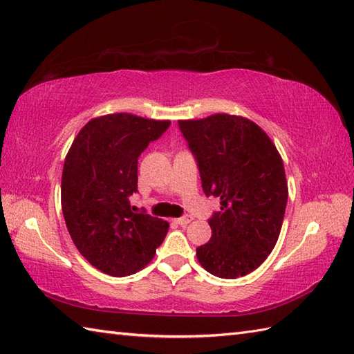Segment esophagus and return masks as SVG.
<instances>
[{
  "label": "esophagus",
  "mask_w": 354,
  "mask_h": 354,
  "mask_svg": "<svg viewBox=\"0 0 354 354\" xmlns=\"http://www.w3.org/2000/svg\"><path fill=\"white\" fill-rule=\"evenodd\" d=\"M178 225H181V227H185V225H189L192 222V216H183V217H178L175 221Z\"/></svg>",
  "instance_id": "obj_1"
}]
</instances>
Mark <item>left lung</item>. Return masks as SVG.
<instances>
[{
    "instance_id": "8db88e82",
    "label": "left lung",
    "mask_w": 354,
    "mask_h": 354,
    "mask_svg": "<svg viewBox=\"0 0 354 354\" xmlns=\"http://www.w3.org/2000/svg\"><path fill=\"white\" fill-rule=\"evenodd\" d=\"M178 126L198 162L202 190L221 199L208 219L212 239L196 248L198 260L221 278L250 274L272 252L281 231L288 204L281 156L243 117L214 114Z\"/></svg>"
}]
</instances>
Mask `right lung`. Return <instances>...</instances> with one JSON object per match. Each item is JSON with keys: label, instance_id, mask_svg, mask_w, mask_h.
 I'll return each mask as SVG.
<instances>
[{"label": "right lung", "instance_id": "right-lung-1", "mask_svg": "<svg viewBox=\"0 0 354 354\" xmlns=\"http://www.w3.org/2000/svg\"><path fill=\"white\" fill-rule=\"evenodd\" d=\"M170 122L109 114L88 122L73 141L62 171V213L79 252L112 277L135 274L153 259L169 223L135 213L138 156Z\"/></svg>", "mask_w": 354, "mask_h": 354}]
</instances>
